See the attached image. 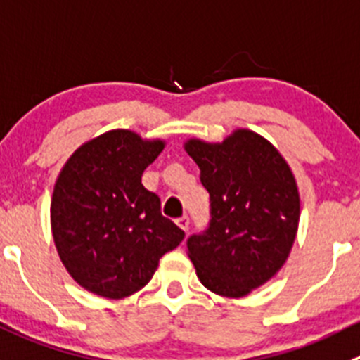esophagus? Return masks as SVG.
<instances>
[{
    "mask_svg": "<svg viewBox=\"0 0 360 360\" xmlns=\"http://www.w3.org/2000/svg\"><path fill=\"white\" fill-rule=\"evenodd\" d=\"M176 223H177V226H179L181 230H184V232L190 229V218H188V216H181V218L177 219Z\"/></svg>",
    "mask_w": 360,
    "mask_h": 360,
    "instance_id": "1",
    "label": "esophagus"
}]
</instances>
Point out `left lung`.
<instances>
[{"label":"left lung","mask_w":360,"mask_h":360,"mask_svg":"<svg viewBox=\"0 0 360 360\" xmlns=\"http://www.w3.org/2000/svg\"><path fill=\"white\" fill-rule=\"evenodd\" d=\"M211 197V219L188 237V255L205 288L243 297L287 262L301 214L295 177L271 142L236 130L219 144H184Z\"/></svg>","instance_id":"obj_1"}]
</instances>
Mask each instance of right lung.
<instances>
[{"mask_svg": "<svg viewBox=\"0 0 360 360\" xmlns=\"http://www.w3.org/2000/svg\"><path fill=\"white\" fill-rule=\"evenodd\" d=\"M163 141L112 130L80 146L65 163L51 202L52 236L63 265L86 290L123 299L149 283L184 232L162 214L142 184Z\"/></svg>", "mask_w": 360, "mask_h": 360, "instance_id": "right-lung-1", "label": "right lung"}]
</instances>
